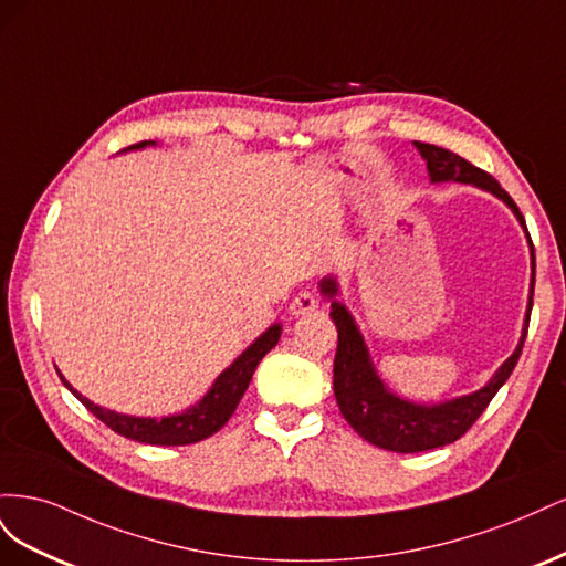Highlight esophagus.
I'll list each match as a JSON object with an SVG mask.
<instances>
[{
  "label": "esophagus",
  "mask_w": 566,
  "mask_h": 566,
  "mask_svg": "<svg viewBox=\"0 0 566 566\" xmlns=\"http://www.w3.org/2000/svg\"><path fill=\"white\" fill-rule=\"evenodd\" d=\"M318 310V300L312 293H300L293 302H290V314L293 316H310Z\"/></svg>",
  "instance_id": "obj_1"
}]
</instances>
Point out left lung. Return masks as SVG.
Returning a JSON list of instances; mask_svg holds the SVG:
<instances>
[{
	"instance_id": "1",
	"label": "left lung",
	"mask_w": 566,
	"mask_h": 566,
	"mask_svg": "<svg viewBox=\"0 0 566 566\" xmlns=\"http://www.w3.org/2000/svg\"><path fill=\"white\" fill-rule=\"evenodd\" d=\"M422 160L427 163V175H430L432 184H472L482 191L503 200L512 214L517 217L520 227L526 233V241L531 248V287H528V304L522 325L520 345L515 347L503 366L491 375V380L479 387L472 394H462V397L441 401V403H416L410 399L399 397L397 391H391L373 366L370 352L366 347V339L358 331V325L349 310L342 304L339 297V283L335 276H325L318 287L321 295L331 302V318L337 325V354L333 366V389L335 399L342 410V416L358 432L370 441L373 447H380L385 451L394 453H418L447 447L465 434L474 420L484 413L489 401L495 397L510 373L515 370L520 354L528 331V316L531 306H534V281H536V256H534V243L526 231V221L501 184L495 181L484 169L474 167L465 158H460L458 153H451L441 146L420 144L413 142Z\"/></svg>"
}]
</instances>
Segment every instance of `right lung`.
Returning <instances> with one entry per match:
<instances>
[{
    "label": "right lung",
    "mask_w": 566,
    "mask_h": 566,
    "mask_svg": "<svg viewBox=\"0 0 566 566\" xmlns=\"http://www.w3.org/2000/svg\"><path fill=\"white\" fill-rule=\"evenodd\" d=\"M153 144L156 142H142V144L125 148V153L139 150V148L153 146ZM281 333H283V325L273 323L271 328H266L260 337H256L227 370H221L219 378L212 382L208 394H205L198 403H193L191 408H186V410H181V413H175V416L142 418V416L115 413V410H108L104 406L90 401L87 397H82V394L63 378L61 370H59V375H61L63 385L71 389L101 422L108 424L113 432L123 434L127 439H134V441L150 443V447H186V443H196V441L212 437L229 422L235 406L241 403L243 394L252 380V373L256 370V366H260L262 358L279 345Z\"/></svg>",
    "instance_id": "add662e5"
}]
</instances>
